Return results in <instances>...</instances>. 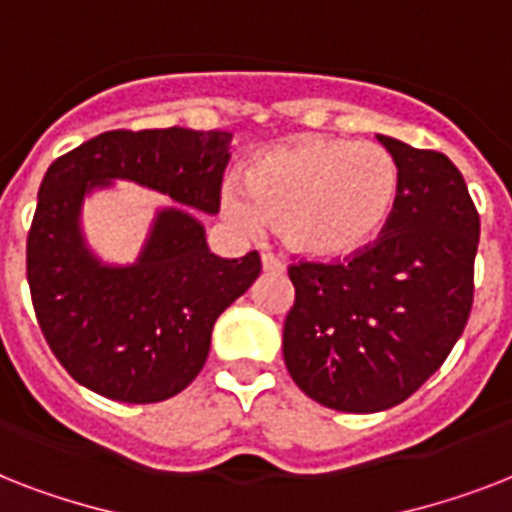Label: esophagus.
Returning <instances> with one entry per match:
<instances>
[{
    "label": "esophagus",
    "instance_id": "1",
    "mask_svg": "<svg viewBox=\"0 0 512 512\" xmlns=\"http://www.w3.org/2000/svg\"><path fill=\"white\" fill-rule=\"evenodd\" d=\"M263 271H268V273H284V263H281L279 257L263 255Z\"/></svg>",
    "mask_w": 512,
    "mask_h": 512
}]
</instances>
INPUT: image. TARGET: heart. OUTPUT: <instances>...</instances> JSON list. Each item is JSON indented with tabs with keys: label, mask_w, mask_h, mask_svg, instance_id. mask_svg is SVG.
<instances>
[{
	"label": "heart",
	"mask_w": 512,
	"mask_h": 512,
	"mask_svg": "<svg viewBox=\"0 0 512 512\" xmlns=\"http://www.w3.org/2000/svg\"><path fill=\"white\" fill-rule=\"evenodd\" d=\"M244 193L223 191L233 223L276 225L292 255L332 263L380 239L401 196V170L388 148L308 135L255 156L241 175Z\"/></svg>",
	"instance_id": "obj_1"
}]
</instances>
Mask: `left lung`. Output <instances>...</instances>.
I'll return each instance as SVG.
<instances>
[{"instance_id": "obj_1", "label": "left lung", "mask_w": 512, "mask_h": 512, "mask_svg": "<svg viewBox=\"0 0 512 512\" xmlns=\"http://www.w3.org/2000/svg\"><path fill=\"white\" fill-rule=\"evenodd\" d=\"M401 170V196L377 244L348 263L289 268L295 305L284 364L305 396L337 412L401 404L444 364L473 305L478 212L438 151L377 135Z\"/></svg>"}]
</instances>
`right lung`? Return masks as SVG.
I'll return each instance as SVG.
<instances>
[{
  "mask_svg": "<svg viewBox=\"0 0 512 512\" xmlns=\"http://www.w3.org/2000/svg\"><path fill=\"white\" fill-rule=\"evenodd\" d=\"M231 132L114 130L50 164L28 231V287L52 353L79 385L124 404L188 388L217 316L260 276V255L209 252ZM119 179L164 192L139 257L108 264L83 236V201Z\"/></svg>",
  "mask_w": 512,
  "mask_h": 512,
  "instance_id": "add662e5",
  "label": "right lung"
}]
</instances>
